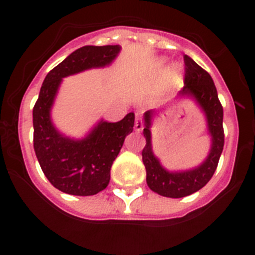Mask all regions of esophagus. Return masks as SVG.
<instances>
[{
    "label": "esophagus",
    "instance_id": "1",
    "mask_svg": "<svg viewBox=\"0 0 255 255\" xmlns=\"http://www.w3.org/2000/svg\"><path fill=\"white\" fill-rule=\"evenodd\" d=\"M143 128H144V123H143V120H142V116H140V113H137V115H135L134 129L137 130V132H140Z\"/></svg>",
    "mask_w": 255,
    "mask_h": 255
}]
</instances>
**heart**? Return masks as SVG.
I'll use <instances>...</instances> for the list:
<instances>
[{
	"label": "heart",
	"mask_w": 255,
	"mask_h": 255,
	"mask_svg": "<svg viewBox=\"0 0 255 255\" xmlns=\"http://www.w3.org/2000/svg\"><path fill=\"white\" fill-rule=\"evenodd\" d=\"M171 71H173V73H175V74H180V73H181V66L175 65L173 69H171Z\"/></svg>",
	"instance_id": "b5f03b06"
}]
</instances>
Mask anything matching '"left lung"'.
<instances>
[{
    "label": "left lung",
    "mask_w": 255,
    "mask_h": 255,
    "mask_svg": "<svg viewBox=\"0 0 255 255\" xmlns=\"http://www.w3.org/2000/svg\"><path fill=\"white\" fill-rule=\"evenodd\" d=\"M185 85L179 97H191L197 102L206 116L207 130L211 135V149L206 160L197 168L184 171H169L160 164L151 149V118L156 111L144 113L143 134L145 146L143 148V163L146 170V184L151 191L165 197L189 196L199 191L211 180L218 165L225 144L223 132V107L218 100L213 80L206 70L195 63L190 56L184 55Z\"/></svg>",
    "instance_id": "obj_1"
}]
</instances>
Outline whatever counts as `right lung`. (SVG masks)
Listing matches in <instances>:
<instances>
[{"label": "right lung", "mask_w": 255, "mask_h": 255, "mask_svg": "<svg viewBox=\"0 0 255 255\" xmlns=\"http://www.w3.org/2000/svg\"><path fill=\"white\" fill-rule=\"evenodd\" d=\"M120 50V45H85L49 71L40 87L33 109V145L44 175L65 194L91 196L106 189L113 161L133 130L134 113L115 123L101 120L86 137L71 139L54 127L50 118L59 86L66 76L110 65Z\"/></svg>", "instance_id": "1"}]
</instances>
